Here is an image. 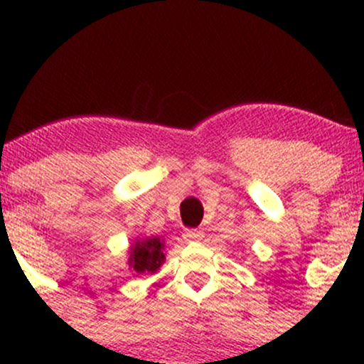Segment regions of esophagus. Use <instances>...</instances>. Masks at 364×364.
<instances>
[{
	"mask_svg": "<svg viewBox=\"0 0 364 364\" xmlns=\"http://www.w3.org/2000/svg\"><path fill=\"white\" fill-rule=\"evenodd\" d=\"M183 237H185V241H200L203 237V232L196 231V229H186L183 232Z\"/></svg>",
	"mask_w": 364,
	"mask_h": 364,
	"instance_id": "1",
	"label": "esophagus"
}]
</instances>
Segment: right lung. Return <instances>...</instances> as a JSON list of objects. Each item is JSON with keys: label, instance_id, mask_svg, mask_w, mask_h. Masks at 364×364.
Masks as SVG:
<instances>
[{"label": "right lung", "instance_id": "obj_1", "mask_svg": "<svg viewBox=\"0 0 364 364\" xmlns=\"http://www.w3.org/2000/svg\"><path fill=\"white\" fill-rule=\"evenodd\" d=\"M166 243L161 236L136 237L128 248V263L133 274H156L166 260Z\"/></svg>", "mask_w": 364, "mask_h": 364}]
</instances>
